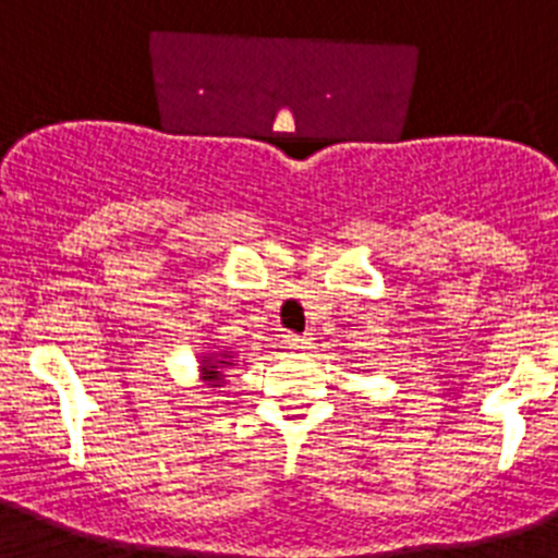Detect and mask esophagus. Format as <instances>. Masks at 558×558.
<instances>
[{"label": "esophagus", "mask_w": 558, "mask_h": 558, "mask_svg": "<svg viewBox=\"0 0 558 558\" xmlns=\"http://www.w3.org/2000/svg\"><path fill=\"white\" fill-rule=\"evenodd\" d=\"M284 347L293 352H310L313 349V335H284Z\"/></svg>", "instance_id": "34e87169"}]
</instances>
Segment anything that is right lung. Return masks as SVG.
I'll return each instance as SVG.
<instances>
[{
    "mask_svg": "<svg viewBox=\"0 0 558 558\" xmlns=\"http://www.w3.org/2000/svg\"><path fill=\"white\" fill-rule=\"evenodd\" d=\"M234 366V354L231 352H220V354H204L201 357V377H204L206 386L211 388H218L223 386V379H226V368Z\"/></svg>",
    "mask_w": 558,
    "mask_h": 558,
    "instance_id": "obj_1",
    "label": "right lung"
}]
</instances>
